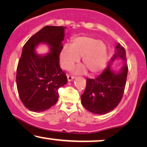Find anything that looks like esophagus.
<instances>
[{
    "mask_svg": "<svg viewBox=\"0 0 147 147\" xmlns=\"http://www.w3.org/2000/svg\"><path fill=\"white\" fill-rule=\"evenodd\" d=\"M67 78H68V81H69V82H70V81L73 80L74 78V77L73 76H71V75H69V74H67Z\"/></svg>",
    "mask_w": 147,
    "mask_h": 147,
    "instance_id": "esophagus-1",
    "label": "esophagus"
}]
</instances>
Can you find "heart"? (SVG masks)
Here are the masks:
<instances>
[{"mask_svg":"<svg viewBox=\"0 0 147 147\" xmlns=\"http://www.w3.org/2000/svg\"><path fill=\"white\" fill-rule=\"evenodd\" d=\"M82 57V63L92 74H97L104 69L107 60L106 46L102 41L91 36H78L72 41V45L65 44L60 53V64L63 69L69 70ZM85 71L80 67L76 73Z\"/></svg>","mask_w":147,"mask_h":147,"instance_id":"b5f03b06","label":"heart"}]
</instances>
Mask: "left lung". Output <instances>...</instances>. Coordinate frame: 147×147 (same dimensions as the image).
<instances>
[{
    "label": "left lung",
    "mask_w": 147,
    "mask_h": 147,
    "mask_svg": "<svg viewBox=\"0 0 147 147\" xmlns=\"http://www.w3.org/2000/svg\"><path fill=\"white\" fill-rule=\"evenodd\" d=\"M116 53L108 67L96 78H87L86 86L81 95V103L88 111L95 114H105L112 111L119 104L125 88L128 66L125 48L118 43ZM117 58L124 61L119 74L110 70V65Z\"/></svg>",
    "instance_id": "1"
}]
</instances>
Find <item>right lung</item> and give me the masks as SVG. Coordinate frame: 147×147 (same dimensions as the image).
I'll return each instance as SVG.
<instances>
[{"mask_svg":"<svg viewBox=\"0 0 147 147\" xmlns=\"http://www.w3.org/2000/svg\"><path fill=\"white\" fill-rule=\"evenodd\" d=\"M65 28L45 26L24 45L17 67L16 85L22 102L30 111H43L54 106L59 98V88L68 82L59 65ZM41 42L50 46L51 52L44 56L34 51Z\"/></svg>","mask_w":147,"mask_h":147,"instance_id":"obj_1","label":"right lung"}]
</instances>
